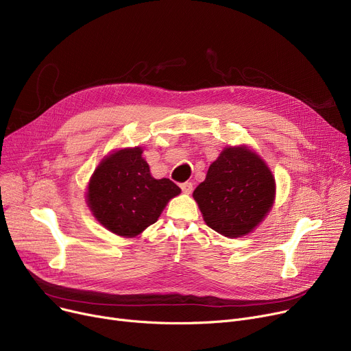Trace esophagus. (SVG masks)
<instances>
[{
  "label": "esophagus",
  "instance_id": "34e87169",
  "mask_svg": "<svg viewBox=\"0 0 351 351\" xmlns=\"http://www.w3.org/2000/svg\"><path fill=\"white\" fill-rule=\"evenodd\" d=\"M180 189H182V192L183 193H192V191H193V183L192 182H183L182 185H180Z\"/></svg>",
  "mask_w": 351,
  "mask_h": 351
}]
</instances>
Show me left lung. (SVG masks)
<instances>
[{
	"instance_id": "obj_1",
	"label": "left lung",
	"mask_w": 351,
	"mask_h": 351,
	"mask_svg": "<svg viewBox=\"0 0 351 351\" xmlns=\"http://www.w3.org/2000/svg\"><path fill=\"white\" fill-rule=\"evenodd\" d=\"M274 193L276 182L263 159L247 146H229L209 166L193 197L209 228L241 237L265 219Z\"/></svg>"
}]
</instances>
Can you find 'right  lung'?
<instances>
[{
  "label": "right lung",
  "mask_w": 351,
  "mask_h": 351,
  "mask_svg": "<svg viewBox=\"0 0 351 351\" xmlns=\"http://www.w3.org/2000/svg\"><path fill=\"white\" fill-rule=\"evenodd\" d=\"M180 193L171 179H155L142 147L104 158L92 175L86 202L98 222L112 233L135 237L155 223L168 202Z\"/></svg>",
  "instance_id": "obj_1"
}]
</instances>
